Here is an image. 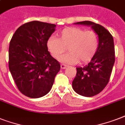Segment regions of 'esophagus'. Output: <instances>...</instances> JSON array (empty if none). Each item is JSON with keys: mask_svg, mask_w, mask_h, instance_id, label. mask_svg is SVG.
<instances>
[{"mask_svg": "<svg viewBox=\"0 0 125 125\" xmlns=\"http://www.w3.org/2000/svg\"><path fill=\"white\" fill-rule=\"evenodd\" d=\"M67 65L65 64H63V63H62V64H61V68L63 69H64L67 68Z\"/></svg>", "mask_w": 125, "mask_h": 125, "instance_id": "1", "label": "esophagus"}]
</instances>
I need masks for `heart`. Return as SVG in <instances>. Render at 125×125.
<instances>
[{
	"mask_svg": "<svg viewBox=\"0 0 125 125\" xmlns=\"http://www.w3.org/2000/svg\"><path fill=\"white\" fill-rule=\"evenodd\" d=\"M99 44V37L95 31L68 27L59 33L58 39L50 37L47 47L51 55L59 60L68 47L70 52L62 57L61 62L75 64L80 61L82 63L91 61L97 52Z\"/></svg>",
	"mask_w": 125,
	"mask_h": 125,
	"instance_id": "b5f03b06",
	"label": "heart"
}]
</instances>
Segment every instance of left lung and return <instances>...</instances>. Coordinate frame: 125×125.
<instances>
[{"label": "left lung", "mask_w": 125, "mask_h": 125, "mask_svg": "<svg viewBox=\"0 0 125 125\" xmlns=\"http://www.w3.org/2000/svg\"><path fill=\"white\" fill-rule=\"evenodd\" d=\"M91 26L98 35L99 47L95 55L85 66L76 68L73 81L74 91L84 97H93L108 84L115 62V48L112 36L104 26L85 21L74 23Z\"/></svg>", "instance_id": "left-lung-1"}]
</instances>
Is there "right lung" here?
<instances>
[{"label":"right lung","instance_id":"obj_1","mask_svg":"<svg viewBox=\"0 0 125 125\" xmlns=\"http://www.w3.org/2000/svg\"><path fill=\"white\" fill-rule=\"evenodd\" d=\"M55 28L56 24L34 21L19 27L11 40L9 69L19 90L26 97L47 95L60 69L47 47Z\"/></svg>","mask_w":125,"mask_h":125}]
</instances>
